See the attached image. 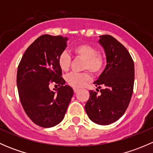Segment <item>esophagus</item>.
<instances>
[{
    "mask_svg": "<svg viewBox=\"0 0 153 153\" xmlns=\"http://www.w3.org/2000/svg\"><path fill=\"white\" fill-rule=\"evenodd\" d=\"M73 90H74V92H78V90H79V89H77V88H74Z\"/></svg>",
    "mask_w": 153,
    "mask_h": 153,
    "instance_id": "esophagus-1",
    "label": "esophagus"
}]
</instances>
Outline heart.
Segmentation results:
<instances>
[{
  "mask_svg": "<svg viewBox=\"0 0 153 153\" xmlns=\"http://www.w3.org/2000/svg\"><path fill=\"white\" fill-rule=\"evenodd\" d=\"M73 53L78 58L84 59L82 69L88 70L94 75L100 73L104 65V57L97 53L96 49L89 44H81L75 46L72 49ZM71 58L67 52H64L58 57V64L63 72H67L70 67ZM90 75L88 72L69 74L66 81L69 86L74 88H81L89 81Z\"/></svg>",
  "mask_w": 153,
  "mask_h": 153,
  "instance_id": "obj_1",
  "label": "heart"
}]
</instances>
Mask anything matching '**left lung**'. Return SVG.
<instances>
[{
    "label": "left lung",
    "instance_id": "obj_1",
    "mask_svg": "<svg viewBox=\"0 0 153 153\" xmlns=\"http://www.w3.org/2000/svg\"><path fill=\"white\" fill-rule=\"evenodd\" d=\"M98 43L106 55V65L97 81L100 95L89 91L85 110L92 121L109 125L119 119L129 106L133 92L134 62L127 49L111 35H101ZM99 91V90H98Z\"/></svg>",
    "mask_w": 153,
    "mask_h": 153
}]
</instances>
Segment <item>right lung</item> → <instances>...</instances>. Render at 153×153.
<instances>
[{
    "mask_svg": "<svg viewBox=\"0 0 153 153\" xmlns=\"http://www.w3.org/2000/svg\"><path fill=\"white\" fill-rule=\"evenodd\" d=\"M68 38L44 35L24 52L17 72V86L21 104L35 124L44 128L62 121L73 95V89L61 78L58 57L67 47ZM60 87L51 91L48 85Z\"/></svg>",
    "mask_w": 153,
    "mask_h": 153,
    "instance_id": "right-lung-1",
    "label": "right lung"
}]
</instances>
